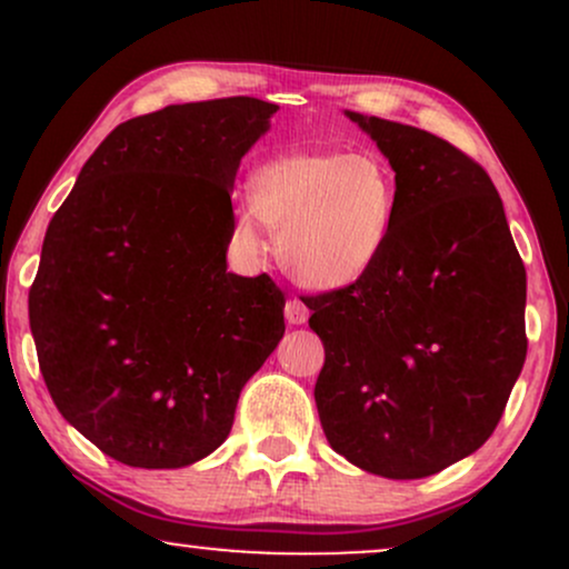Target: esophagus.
<instances>
[{
    "instance_id": "34e87169",
    "label": "esophagus",
    "mask_w": 569,
    "mask_h": 569,
    "mask_svg": "<svg viewBox=\"0 0 569 569\" xmlns=\"http://www.w3.org/2000/svg\"><path fill=\"white\" fill-rule=\"evenodd\" d=\"M283 312H286V321H289L291 326H302V323H307V318H310V310H307V305L297 297H291L289 302H286Z\"/></svg>"
}]
</instances>
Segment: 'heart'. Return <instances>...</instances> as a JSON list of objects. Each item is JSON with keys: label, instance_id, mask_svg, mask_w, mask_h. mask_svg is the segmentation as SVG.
<instances>
[{"label": "heart", "instance_id": "1", "mask_svg": "<svg viewBox=\"0 0 569 569\" xmlns=\"http://www.w3.org/2000/svg\"><path fill=\"white\" fill-rule=\"evenodd\" d=\"M248 202L234 240L259 248L264 224L278 232V259L299 286L335 291L380 262L393 232L398 181L371 149L291 152L253 173Z\"/></svg>", "mask_w": 569, "mask_h": 569}]
</instances>
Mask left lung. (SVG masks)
I'll return each mask as SVG.
<instances>
[{
    "label": "left lung",
    "mask_w": 569,
    "mask_h": 569,
    "mask_svg": "<svg viewBox=\"0 0 569 569\" xmlns=\"http://www.w3.org/2000/svg\"><path fill=\"white\" fill-rule=\"evenodd\" d=\"M398 181L388 246L356 283L307 299L326 361L331 449L385 479H422L498 428L527 358V276L479 162L428 130L348 112Z\"/></svg>",
    "instance_id": "8db88e82"
}]
</instances>
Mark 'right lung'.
I'll list each match as a JSON object with an SVG mask.
<instances>
[{"instance_id":"add662e5","label":"right lung","mask_w":569,"mask_h":569,"mask_svg":"<svg viewBox=\"0 0 569 569\" xmlns=\"http://www.w3.org/2000/svg\"><path fill=\"white\" fill-rule=\"evenodd\" d=\"M276 103H173L107 136L44 232L29 291L58 411L103 455L184 468L230 436L283 337V291L227 272L240 160Z\"/></svg>"}]
</instances>
